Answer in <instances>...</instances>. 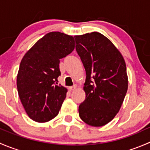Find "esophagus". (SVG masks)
I'll return each mask as SVG.
<instances>
[{"label":"esophagus","instance_id":"esophagus-1","mask_svg":"<svg viewBox=\"0 0 150 150\" xmlns=\"http://www.w3.org/2000/svg\"><path fill=\"white\" fill-rule=\"evenodd\" d=\"M76 88H77L76 85H74V86H70V87H69V91H73V90H75V89Z\"/></svg>","mask_w":150,"mask_h":150}]
</instances>
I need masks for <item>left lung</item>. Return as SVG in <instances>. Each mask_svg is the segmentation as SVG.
I'll list each match as a JSON object with an SVG mask.
<instances>
[{
	"label": "left lung",
	"mask_w": 150,
	"mask_h": 150,
	"mask_svg": "<svg viewBox=\"0 0 150 150\" xmlns=\"http://www.w3.org/2000/svg\"><path fill=\"white\" fill-rule=\"evenodd\" d=\"M75 38L86 72V99L79 106V116L88 125L103 126L118 112L128 90L125 60L101 33L93 32Z\"/></svg>",
	"instance_id": "1"
}]
</instances>
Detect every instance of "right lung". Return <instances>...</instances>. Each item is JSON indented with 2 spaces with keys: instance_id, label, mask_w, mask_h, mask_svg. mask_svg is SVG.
Wrapping results in <instances>:
<instances>
[{
  "instance_id": "add662e5",
  "label": "right lung",
  "mask_w": 150,
  "mask_h": 150,
  "mask_svg": "<svg viewBox=\"0 0 150 150\" xmlns=\"http://www.w3.org/2000/svg\"><path fill=\"white\" fill-rule=\"evenodd\" d=\"M75 48L72 36L51 32L38 40L25 54L17 74L21 102L32 120L45 122L58 115L67 89L58 85L59 59Z\"/></svg>"
}]
</instances>
